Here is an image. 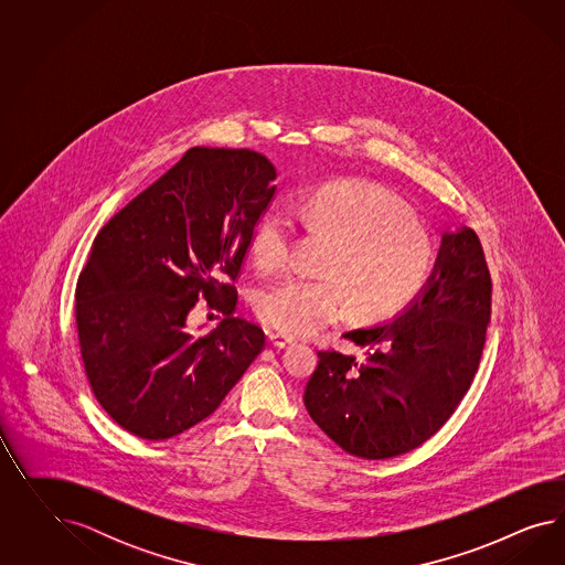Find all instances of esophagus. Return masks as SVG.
<instances>
[{"mask_svg":"<svg viewBox=\"0 0 565 565\" xmlns=\"http://www.w3.org/2000/svg\"><path fill=\"white\" fill-rule=\"evenodd\" d=\"M269 342L275 348H290V345L296 343V340L290 338V335H286V333H275L274 331V333H269Z\"/></svg>","mask_w":565,"mask_h":565,"instance_id":"obj_1","label":"esophagus"}]
</instances>
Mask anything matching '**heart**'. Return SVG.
Wrapping results in <instances>:
<instances>
[{"instance_id":"b5f03b06","label":"heart","mask_w":565,"mask_h":565,"mask_svg":"<svg viewBox=\"0 0 565 565\" xmlns=\"http://www.w3.org/2000/svg\"><path fill=\"white\" fill-rule=\"evenodd\" d=\"M310 232L335 239L326 277H290L265 291L258 317L294 335H315L350 317L364 323L392 319L428 288L437 267V246L416 211L390 190L340 182L327 184L294 205ZM296 253V225L275 209L255 230L258 267L277 271Z\"/></svg>"}]
</instances>
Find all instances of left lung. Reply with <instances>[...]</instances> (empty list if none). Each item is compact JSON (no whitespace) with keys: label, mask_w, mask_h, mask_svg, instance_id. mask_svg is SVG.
I'll return each instance as SVG.
<instances>
[{"label":"left lung","mask_w":565,"mask_h":565,"mask_svg":"<svg viewBox=\"0 0 565 565\" xmlns=\"http://www.w3.org/2000/svg\"><path fill=\"white\" fill-rule=\"evenodd\" d=\"M491 274L475 230L444 234L425 294L392 321L343 333L362 360L327 350L305 406L329 439L364 460L425 444L456 412L479 369Z\"/></svg>","instance_id":"1"}]
</instances>
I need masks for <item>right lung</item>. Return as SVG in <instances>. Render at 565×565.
Instances as JSON below:
<instances>
[{
	"label": "right lung",
	"mask_w": 565,
	"mask_h": 565,
	"mask_svg": "<svg viewBox=\"0 0 565 565\" xmlns=\"http://www.w3.org/2000/svg\"><path fill=\"white\" fill-rule=\"evenodd\" d=\"M275 175L257 151L192 147L93 242L76 286L86 379L103 411L140 439L205 420L263 352V329L234 317V281ZM201 297L224 319L194 339L188 315Z\"/></svg>",
	"instance_id": "right-lung-1"
}]
</instances>
